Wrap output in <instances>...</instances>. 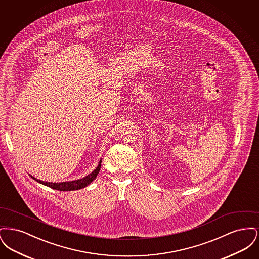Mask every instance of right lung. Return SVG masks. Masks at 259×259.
<instances>
[{
    "label": "right lung",
    "instance_id": "obj_1",
    "mask_svg": "<svg viewBox=\"0 0 259 259\" xmlns=\"http://www.w3.org/2000/svg\"><path fill=\"white\" fill-rule=\"evenodd\" d=\"M101 162H99L97 168L89 175H87V177L76 180V181H71V182H63V183H48V182H42L39 181L36 178H34L33 176H31V178H33L35 181H37V183L41 184V185H47L50 188L56 189V190H60V191H72V190H77V189H81L83 187H85L88 185H90L97 177L100 168H101Z\"/></svg>",
    "mask_w": 259,
    "mask_h": 259
}]
</instances>
